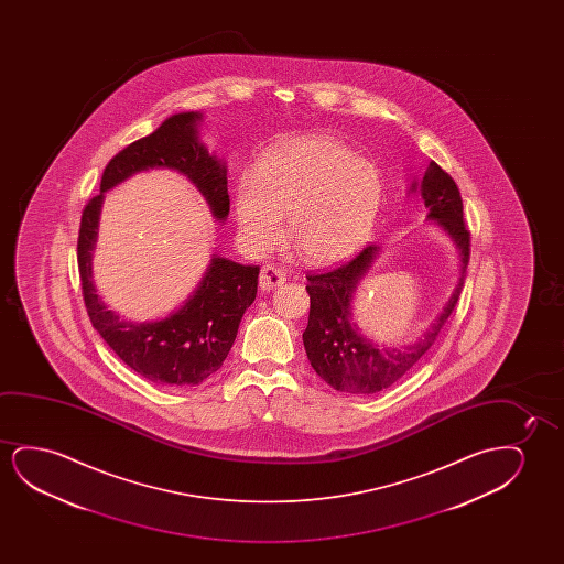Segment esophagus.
Masks as SVG:
<instances>
[{
    "label": "esophagus",
    "mask_w": 564,
    "mask_h": 564,
    "mask_svg": "<svg viewBox=\"0 0 564 564\" xmlns=\"http://www.w3.org/2000/svg\"><path fill=\"white\" fill-rule=\"evenodd\" d=\"M285 281V271L279 270L275 265H263L262 271H260V286H262V291L278 289V286L283 285Z\"/></svg>",
    "instance_id": "obj_1"
}]
</instances>
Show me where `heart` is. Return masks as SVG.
Returning <instances> with one entry per match:
<instances>
[{"mask_svg": "<svg viewBox=\"0 0 564 564\" xmlns=\"http://www.w3.org/2000/svg\"><path fill=\"white\" fill-rule=\"evenodd\" d=\"M383 185L373 163L329 137L271 150L258 170L240 173L237 219L256 250L270 247L286 219V237L314 263L345 260L362 248L378 221Z\"/></svg>", "mask_w": 564, "mask_h": 564, "instance_id": "heart-1", "label": "heart"}]
</instances>
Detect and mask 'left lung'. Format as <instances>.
<instances>
[{
	"mask_svg": "<svg viewBox=\"0 0 564 564\" xmlns=\"http://www.w3.org/2000/svg\"><path fill=\"white\" fill-rule=\"evenodd\" d=\"M414 193H420L427 208L425 221H432L445 232L458 250L460 271L455 291L420 337L387 347L366 337L352 317L356 289L381 248L368 245L339 268L308 275L310 316L302 340L317 376L340 393H379L406 376L437 339L463 291L466 265L470 260V232L464 225L458 186L437 163L430 162L424 177L412 181L409 194Z\"/></svg>",
	"mask_w": 564,
	"mask_h": 564,
	"instance_id": "1",
	"label": "left lung"
}]
</instances>
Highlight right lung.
I'll return each mask as SVG.
<instances>
[{
	"mask_svg": "<svg viewBox=\"0 0 564 564\" xmlns=\"http://www.w3.org/2000/svg\"><path fill=\"white\" fill-rule=\"evenodd\" d=\"M200 111L167 117L152 134L132 142L106 165L100 194L86 204L78 231V271L94 329L131 370L158 386L194 387L216 373L231 350L240 319L254 302L258 265L214 254L193 294L160 319L132 322L101 301L93 258L106 193L137 173L173 170L185 175L224 224L229 216L227 165L200 140Z\"/></svg>",
	"mask_w": 564,
	"mask_h": 564,
	"instance_id": "right-lung-1",
	"label": "right lung"
}]
</instances>
